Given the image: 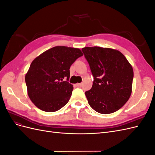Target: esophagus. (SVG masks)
<instances>
[{"instance_id":"esophagus-1","label":"esophagus","mask_w":155,"mask_h":155,"mask_svg":"<svg viewBox=\"0 0 155 155\" xmlns=\"http://www.w3.org/2000/svg\"><path fill=\"white\" fill-rule=\"evenodd\" d=\"M76 85H77L78 87H81V86H82V83H77Z\"/></svg>"}]
</instances>
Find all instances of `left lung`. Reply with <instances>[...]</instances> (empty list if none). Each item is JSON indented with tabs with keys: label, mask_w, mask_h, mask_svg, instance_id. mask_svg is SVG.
Returning <instances> with one entry per match:
<instances>
[{
	"label": "left lung",
	"mask_w": 155,
	"mask_h": 155,
	"mask_svg": "<svg viewBox=\"0 0 155 155\" xmlns=\"http://www.w3.org/2000/svg\"><path fill=\"white\" fill-rule=\"evenodd\" d=\"M82 51L94 77L91 89L85 92L89 105L100 114L118 110L132 92V66L118 50L93 46Z\"/></svg>",
	"instance_id": "obj_1"
}]
</instances>
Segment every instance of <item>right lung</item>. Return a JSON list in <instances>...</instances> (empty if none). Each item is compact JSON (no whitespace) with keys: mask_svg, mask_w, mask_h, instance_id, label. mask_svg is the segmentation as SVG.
<instances>
[{"mask_svg":"<svg viewBox=\"0 0 155 155\" xmlns=\"http://www.w3.org/2000/svg\"><path fill=\"white\" fill-rule=\"evenodd\" d=\"M83 53L78 48L58 46L41 54L31 62L25 76L28 94L39 109L55 112L68 102L73 91L70 68ZM67 78L64 81L63 79Z\"/></svg>","mask_w":155,"mask_h":155,"instance_id":"1","label":"right lung"}]
</instances>
